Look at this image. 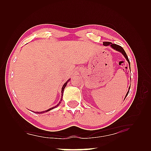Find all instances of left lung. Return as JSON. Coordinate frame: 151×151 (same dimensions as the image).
Masks as SVG:
<instances>
[{
    "instance_id": "left-lung-1",
    "label": "left lung",
    "mask_w": 151,
    "mask_h": 151,
    "mask_svg": "<svg viewBox=\"0 0 151 151\" xmlns=\"http://www.w3.org/2000/svg\"><path fill=\"white\" fill-rule=\"evenodd\" d=\"M103 45H104V46H108V45H110V46H111V48H113V49H115V50L119 51V52H121L122 54H123V55L124 56L125 58L127 59V62H129V64L130 67V62H129V58H128V56H127V55L126 52H125L124 50L123 49V47H121V46L118 45L111 43V42H104V43H103ZM130 87H129V90H130ZM129 91H128V92H127V93L126 96H125V98L127 97V96L128 95V94H129ZM125 98H124V99H125Z\"/></svg>"
}]
</instances>
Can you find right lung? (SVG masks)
<instances>
[{
	"mask_svg": "<svg viewBox=\"0 0 151 151\" xmlns=\"http://www.w3.org/2000/svg\"><path fill=\"white\" fill-rule=\"evenodd\" d=\"M70 79H69L68 81H67L65 84H63V87H62V97H61V100H60V101H62V96H63V91H64V89H65V86H67V82H69V81ZM60 104V102H59L58 104L56 106H54V107H52V108H49V110H45V111H36V112H35V113H37V114H43V113H45V112H47V111H50V110H52V109H54V108H55L56 107H57L58 106L59 104Z\"/></svg>",
	"mask_w": 151,
	"mask_h": 151,
	"instance_id": "obj_1",
	"label": "right lung"
}]
</instances>
